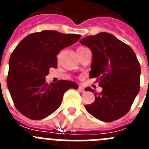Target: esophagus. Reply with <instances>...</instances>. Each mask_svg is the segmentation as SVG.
Wrapping results in <instances>:
<instances>
[{
  "label": "esophagus",
  "mask_w": 149,
  "mask_h": 149,
  "mask_svg": "<svg viewBox=\"0 0 149 149\" xmlns=\"http://www.w3.org/2000/svg\"><path fill=\"white\" fill-rule=\"evenodd\" d=\"M78 90L80 91V92H81V93H84V92H85V89H84V86H79V88H78Z\"/></svg>",
  "instance_id": "esophagus-1"
}]
</instances>
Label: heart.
<instances>
[{"instance_id": "1", "label": "heart", "mask_w": 149, "mask_h": 149, "mask_svg": "<svg viewBox=\"0 0 149 149\" xmlns=\"http://www.w3.org/2000/svg\"><path fill=\"white\" fill-rule=\"evenodd\" d=\"M86 49V48H84V47H82V46H80V47H78V48H77V54H79L80 52H81V51H83V50Z\"/></svg>"}]
</instances>
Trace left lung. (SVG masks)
<instances>
[{"label": "left lung", "instance_id": "1", "mask_svg": "<svg viewBox=\"0 0 149 149\" xmlns=\"http://www.w3.org/2000/svg\"><path fill=\"white\" fill-rule=\"evenodd\" d=\"M81 43L93 52L89 77H96L103 89L99 93L85 89L95 96L94 102L85 108L103 122L120 119L130 110L140 88L141 68L136 54L130 46L108 33L88 36Z\"/></svg>", "mask_w": 149, "mask_h": 149}]
</instances>
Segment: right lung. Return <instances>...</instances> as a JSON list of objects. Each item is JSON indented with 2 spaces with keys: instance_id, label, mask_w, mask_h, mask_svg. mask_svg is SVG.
Masks as SVG:
<instances>
[{
  "instance_id": "1",
  "label": "right lung",
  "mask_w": 149,
  "mask_h": 149,
  "mask_svg": "<svg viewBox=\"0 0 149 149\" xmlns=\"http://www.w3.org/2000/svg\"><path fill=\"white\" fill-rule=\"evenodd\" d=\"M81 35L43 30L29 34L13 51L9 61L7 86L17 110L33 120L48 116L58 108L64 93L78 85L60 80L48 84L45 76L56 68L60 51L75 43Z\"/></svg>"
}]
</instances>
